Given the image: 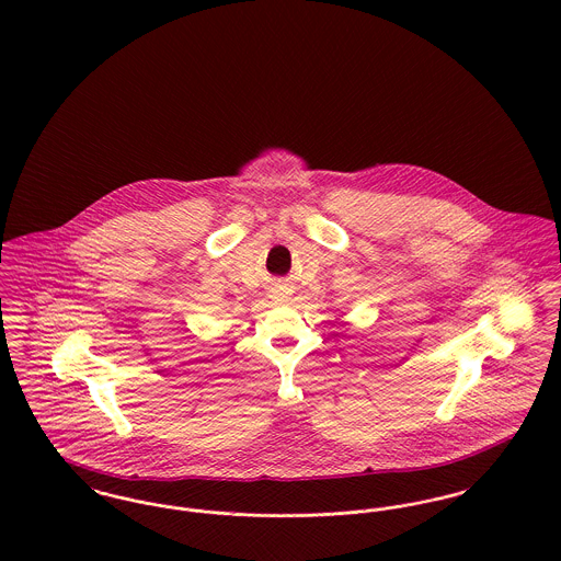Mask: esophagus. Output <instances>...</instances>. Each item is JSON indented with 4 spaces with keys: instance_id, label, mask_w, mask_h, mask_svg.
Returning <instances> with one entry per match:
<instances>
[{
    "instance_id": "34e87169",
    "label": "esophagus",
    "mask_w": 561,
    "mask_h": 561,
    "mask_svg": "<svg viewBox=\"0 0 561 561\" xmlns=\"http://www.w3.org/2000/svg\"><path fill=\"white\" fill-rule=\"evenodd\" d=\"M272 294H274L276 300H287L289 294H291V289H289V287H276Z\"/></svg>"
}]
</instances>
